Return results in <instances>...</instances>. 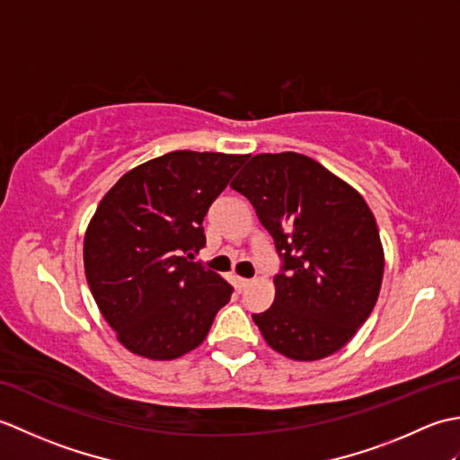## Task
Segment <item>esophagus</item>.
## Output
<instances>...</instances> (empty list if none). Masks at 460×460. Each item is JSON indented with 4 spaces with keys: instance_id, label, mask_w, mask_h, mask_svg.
<instances>
[{
    "instance_id": "1",
    "label": "esophagus",
    "mask_w": 460,
    "mask_h": 460,
    "mask_svg": "<svg viewBox=\"0 0 460 460\" xmlns=\"http://www.w3.org/2000/svg\"><path fill=\"white\" fill-rule=\"evenodd\" d=\"M235 282H237V288H239V290H245L247 287H251V282H252V280H249V279H241V277H237V280H235Z\"/></svg>"
}]
</instances>
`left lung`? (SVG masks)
Listing matches in <instances>:
<instances>
[{"label":"left lung","instance_id":"obj_1","mask_svg":"<svg viewBox=\"0 0 460 460\" xmlns=\"http://www.w3.org/2000/svg\"><path fill=\"white\" fill-rule=\"evenodd\" d=\"M231 188L252 203L282 257L275 302L252 314L267 344L296 361L336 354L374 310L384 247L364 198L316 160L257 154Z\"/></svg>","mask_w":460,"mask_h":460}]
</instances>
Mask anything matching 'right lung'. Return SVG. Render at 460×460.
I'll return each instance as SVG.
<instances>
[{
  "label": "right lung",
  "mask_w": 460,
  "mask_h": 460,
  "mask_svg": "<svg viewBox=\"0 0 460 460\" xmlns=\"http://www.w3.org/2000/svg\"><path fill=\"white\" fill-rule=\"evenodd\" d=\"M247 155L175 150L126 172L84 233V275L101 314L136 356L165 361L208 338L231 285L190 261L203 217Z\"/></svg>",
  "instance_id": "add662e5"
}]
</instances>
